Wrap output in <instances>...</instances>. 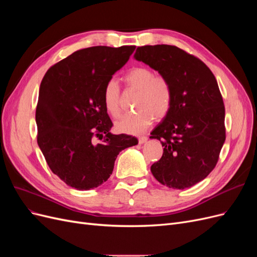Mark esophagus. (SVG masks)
Instances as JSON below:
<instances>
[{
	"label": "esophagus",
	"mask_w": 257,
	"mask_h": 257,
	"mask_svg": "<svg viewBox=\"0 0 257 257\" xmlns=\"http://www.w3.org/2000/svg\"><path fill=\"white\" fill-rule=\"evenodd\" d=\"M147 141H148V138H147L146 136H143V137H139V138H138V143H139V145H143V144H145Z\"/></svg>",
	"instance_id": "esophagus-1"
}]
</instances>
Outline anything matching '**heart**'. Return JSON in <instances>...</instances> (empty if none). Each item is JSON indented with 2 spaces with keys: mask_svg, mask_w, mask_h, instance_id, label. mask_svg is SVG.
Wrapping results in <instances>:
<instances>
[{
  "mask_svg": "<svg viewBox=\"0 0 257 257\" xmlns=\"http://www.w3.org/2000/svg\"><path fill=\"white\" fill-rule=\"evenodd\" d=\"M132 89L138 90L134 108L136 111L124 114L115 121L114 127L120 133L138 135L149 127L153 116L163 119L167 115L173 103V90L169 81L155 76L152 69L145 66L132 68L124 77ZM103 102L108 113L118 116L121 111V93L118 82L108 80L103 90Z\"/></svg>",
  "mask_w": 257,
  "mask_h": 257,
  "instance_id": "obj_1",
  "label": "heart"
}]
</instances>
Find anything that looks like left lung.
<instances>
[{
  "label": "left lung",
  "mask_w": 257,
  "mask_h": 257,
  "mask_svg": "<svg viewBox=\"0 0 257 257\" xmlns=\"http://www.w3.org/2000/svg\"><path fill=\"white\" fill-rule=\"evenodd\" d=\"M134 58L165 77L173 90L169 112L151 132L150 138L164 147L151 173L168 188H191L212 172L225 142V108L215 77L176 46H143Z\"/></svg>",
  "instance_id": "8db88e82"
}]
</instances>
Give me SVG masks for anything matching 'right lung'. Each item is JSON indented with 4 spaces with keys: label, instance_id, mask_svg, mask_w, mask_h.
<instances>
[{
    "label": "right lung",
    "instance_id": "add662e5",
    "mask_svg": "<svg viewBox=\"0 0 257 257\" xmlns=\"http://www.w3.org/2000/svg\"><path fill=\"white\" fill-rule=\"evenodd\" d=\"M135 46H96L75 51L45 74L36 107L37 144L51 172L68 186L88 191L110 177L118 154L136 137L110 133L103 90ZM102 141L96 143V138Z\"/></svg>",
    "mask_w": 257,
    "mask_h": 257
}]
</instances>
